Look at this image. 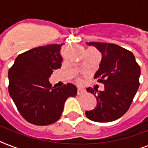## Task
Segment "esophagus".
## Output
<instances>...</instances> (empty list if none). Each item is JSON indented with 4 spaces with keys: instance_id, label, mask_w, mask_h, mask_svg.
Wrapping results in <instances>:
<instances>
[{
    "instance_id": "1",
    "label": "esophagus",
    "mask_w": 148,
    "mask_h": 148,
    "mask_svg": "<svg viewBox=\"0 0 148 148\" xmlns=\"http://www.w3.org/2000/svg\"><path fill=\"white\" fill-rule=\"evenodd\" d=\"M84 93H85V90H84L83 88H77V95H81Z\"/></svg>"
}]
</instances>
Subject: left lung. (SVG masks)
I'll use <instances>...</instances> for the list:
<instances>
[{
    "label": "left lung",
    "instance_id": "8db88e82",
    "mask_svg": "<svg viewBox=\"0 0 148 148\" xmlns=\"http://www.w3.org/2000/svg\"><path fill=\"white\" fill-rule=\"evenodd\" d=\"M86 44L101 53V61L94 78L104 84V90L87 88V91L97 99V106L86 111L85 114L93 121H114L127 111L138 91L140 66L132 52L118 45L101 42Z\"/></svg>",
    "mask_w": 148,
    "mask_h": 148
}]
</instances>
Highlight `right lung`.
I'll return each mask as SVG.
<instances>
[{
  "instance_id": "add662e5",
  "label": "right lung",
  "mask_w": 148,
  "mask_h": 148,
  "mask_svg": "<svg viewBox=\"0 0 148 148\" xmlns=\"http://www.w3.org/2000/svg\"><path fill=\"white\" fill-rule=\"evenodd\" d=\"M61 45L29 50L17 56L8 71V91L21 116L31 124L48 125L60 117L66 100L77 95L76 86L54 88L49 77L61 67Z\"/></svg>"
}]
</instances>
